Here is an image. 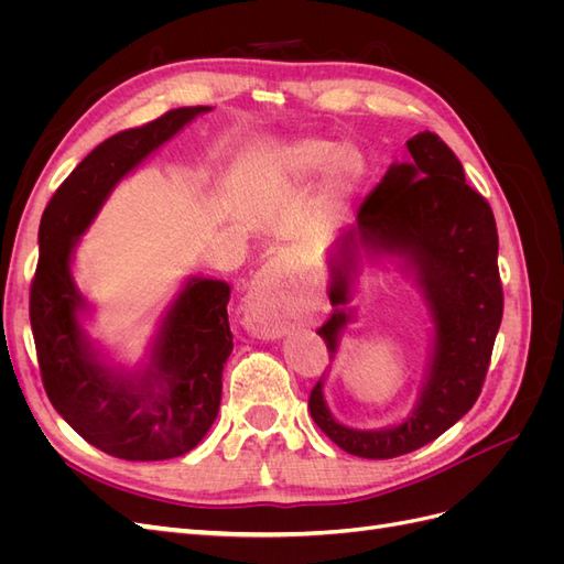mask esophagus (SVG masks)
Instances as JSON below:
<instances>
[{
  "instance_id": "34e87169",
  "label": "esophagus",
  "mask_w": 564,
  "mask_h": 564,
  "mask_svg": "<svg viewBox=\"0 0 564 564\" xmlns=\"http://www.w3.org/2000/svg\"><path fill=\"white\" fill-rule=\"evenodd\" d=\"M245 324L263 338H280L289 324V296L284 292L282 265L270 261L261 268L245 296Z\"/></svg>"
}]
</instances>
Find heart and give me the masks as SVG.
Here are the masks:
<instances>
[{
    "instance_id": "1",
    "label": "heart",
    "mask_w": 564,
    "mask_h": 564,
    "mask_svg": "<svg viewBox=\"0 0 564 564\" xmlns=\"http://www.w3.org/2000/svg\"><path fill=\"white\" fill-rule=\"evenodd\" d=\"M329 164V181L338 191L352 185L362 172V162L352 150H336L334 143L308 139L282 152V166L294 176H311Z\"/></svg>"
}]
</instances>
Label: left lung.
I'll use <instances>...</instances> for the list:
<instances>
[{
	"label": "left lung",
	"mask_w": 564,
	"mask_h": 564,
	"mask_svg": "<svg viewBox=\"0 0 564 564\" xmlns=\"http://www.w3.org/2000/svg\"><path fill=\"white\" fill-rule=\"evenodd\" d=\"M412 162L392 164L357 212V228L336 240L332 256L334 315L319 336L336 352L350 315L348 272L355 245L406 256L419 268L435 319V355L429 386L414 414L388 431H352L332 419L322 400V379L308 398L319 431L362 458H392L440 437L480 398L494 340L503 317L499 232L489 202L466 183L464 166L433 131L406 141Z\"/></svg>",
	"instance_id": "8db88e82"
}]
</instances>
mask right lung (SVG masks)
Here are the masks:
<instances>
[{"label":"right lung","instance_id":"add662e5","mask_svg":"<svg viewBox=\"0 0 564 564\" xmlns=\"http://www.w3.org/2000/svg\"><path fill=\"white\" fill-rule=\"evenodd\" d=\"M207 106L176 108L94 148L48 199L40 224V261L30 284V324L46 395L96 449L127 460L187 454L218 414L224 365L232 352L230 286L191 280L166 313L152 379L122 381L98 367L84 340L82 299L70 256L115 183L172 139Z\"/></svg>","mask_w":564,"mask_h":564}]
</instances>
